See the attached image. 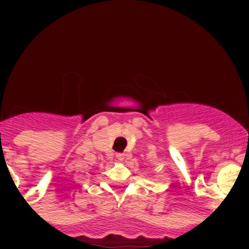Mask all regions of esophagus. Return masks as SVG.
Here are the masks:
<instances>
[{
	"label": "esophagus",
	"instance_id": "1",
	"mask_svg": "<svg viewBox=\"0 0 249 249\" xmlns=\"http://www.w3.org/2000/svg\"><path fill=\"white\" fill-rule=\"evenodd\" d=\"M126 153H117V158H118V160H124V158H126Z\"/></svg>",
	"mask_w": 249,
	"mask_h": 249
}]
</instances>
